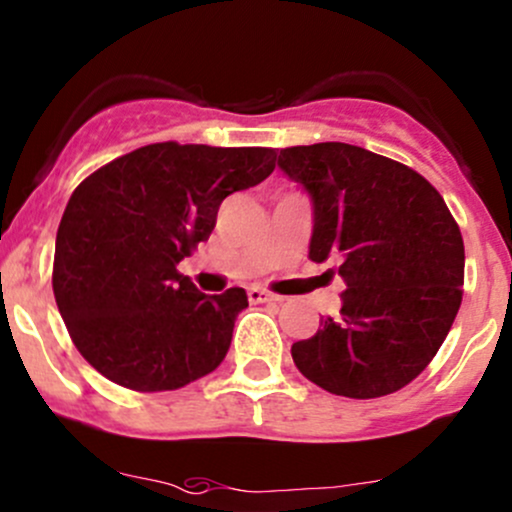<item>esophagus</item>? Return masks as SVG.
I'll return each instance as SVG.
<instances>
[{"instance_id": "obj_1", "label": "esophagus", "mask_w": 512, "mask_h": 512, "mask_svg": "<svg viewBox=\"0 0 512 512\" xmlns=\"http://www.w3.org/2000/svg\"><path fill=\"white\" fill-rule=\"evenodd\" d=\"M247 299H250L252 304H262V301H272L277 297H274L272 292H267L265 287H250L247 289Z\"/></svg>"}]
</instances>
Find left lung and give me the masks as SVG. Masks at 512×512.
I'll return each instance as SVG.
<instances>
[{"mask_svg":"<svg viewBox=\"0 0 512 512\" xmlns=\"http://www.w3.org/2000/svg\"><path fill=\"white\" fill-rule=\"evenodd\" d=\"M279 169L314 203L309 257L338 260L341 316L292 346L304 378L373 400L412 383L437 355L464 294V238L444 198L410 166L363 147L279 149Z\"/></svg>","mask_w":512,"mask_h":512,"instance_id":"1","label":"left lung"}]
</instances>
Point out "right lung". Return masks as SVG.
Masks as SVG:
<instances>
[{"label": "right lung", "mask_w": 512, "mask_h": 512, "mask_svg": "<svg viewBox=\"0 0 512 512\" xmlns=\"http://www.w3.org/2000/svg\"><path fill=\"white\" fill-rule=\"evenodd\" d=\"M274 149L159 142L100 166L56 235L53 297L80 355L137 392L179 390L223 363L245 289L198 292L176 265L220 203L274 171Z\"/></svg>", "instance_id": "add662e5"}]
</instances>
